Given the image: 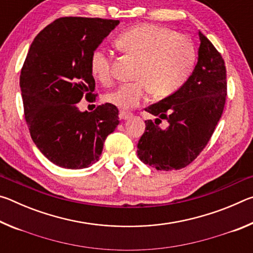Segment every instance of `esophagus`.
I'll list each match as a JSON object with an SVG mask.
<instances>
[{"label": "esophagus", "mask_w": 253, "mask_h": 253, "mask_svg": "<svg viewBox=\"0 0 253 253\" xmlns=\"http://www.w3.org/2000/svg\"><path fill=\"white\" fill-rule=\"evenodd\" d=\"M132 116V114L129 113V111H125V110H121L119 111V118L121 119H128Z\"/></svg>", "instance_id": "1"}]
</instances>
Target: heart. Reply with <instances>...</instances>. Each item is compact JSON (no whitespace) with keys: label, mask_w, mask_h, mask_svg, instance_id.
<instances>
[{"label":"heart","mask_w":253,"mask_h":253,"mask_svg":"<svg viewBox=\"0 0 253 253\" xmlns=\"http://www.w3.org/2000/svg\"><path fill=\"white\" fill-rule=\"evenodd\" d=\"M116 45L124 54L138 60L135 83L121 84L107 92L104 101L127 109L146 99L166 98L177 92L190 79L198 52L192 40L172 29L155 24H137L122 32ZM113 59L104 48H96L89 58L91 75L104 84L111 81Z\"/></svg>","instance_id":"obj_1"}]
</instances>
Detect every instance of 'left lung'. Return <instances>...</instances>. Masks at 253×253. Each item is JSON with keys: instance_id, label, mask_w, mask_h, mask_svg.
I'll use <instances>...</instances> for the list:
<instances>
[{"instance_id": "8db88e82", "label": "left lung", "mask_w": 253, "mask_h": 253, "mask_svg": "<svg viewBox=\"0 0 253 253\" xmlns=\"http://www.w3.org/2000/svg\"><path fill=\"white\" fill-rule=\"evenodd\" d=\"M199 36L198 65L187 83L174 95L145 108L157 118L145 121L137 155L157 170L181 169L191 164L207 146L223 114L224 60L204 34ZM163 119L169 123L165 130L159 127Z\"/></svg>"}]
</instances>
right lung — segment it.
<instances>
[{
	"label": "right lung",
	"mask_w": 253,
	"mask_h": 253,
	"mask_svg": "<svg viewBox=\"0 0 253 253\" xmlns=\"http://www.w3.org/2000/svg\"><path fill=\"white\" fill-rule=\"evenodd\" d=\"M118 20L65 16L34 38L20 76L24 117L40 152L63 169H85L99 160L107 136L119 124L118 109L106 104L81 113L84 97L95 101L89 58Z\"/></svg>",
	"instance_id": "add662e5"
}]
</instances>
